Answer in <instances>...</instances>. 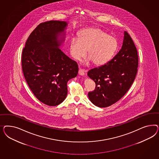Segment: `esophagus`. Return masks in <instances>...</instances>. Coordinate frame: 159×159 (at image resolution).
Instances as JSON below:
<instances>
[{
  "instance_id": "esophagus-1",
  "label": "esophagus",
  "mask_w": 159,
  "mask_h": 159,
  "mask_svg": "<svg viewBox=\"0 0 159 159\" xmlns=\"http://www.w3.org/2000/svg\"><path fill=\"white\" fill-rule=\"evenodd\" d=\"M85 72H86V70H84V69H79V75H80V76H84Z\"/></svg>"
}]
</instances>
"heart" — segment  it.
Returning <instances> with one entry per match:
<instances>
[{
	"mask_svg": "<svg viewBox=\"0 0 159 159\" xmlns=\"http://www.w3.org/2000/svg\"><path fill=\"white\" fill-rule=\"evenodd\" d=\"M78 36V39L70 40L69 52L75 60L80 61L88 51L86 64L92 61L97 66L105 65L114 57L118 48L116 39L100 28L84 29Z\"/></svg>",
	"mask_w": 159,
	"mask_h": 159,
	"instance_id": "b5f03b06",
	"label": "heart"
}]
</instances>
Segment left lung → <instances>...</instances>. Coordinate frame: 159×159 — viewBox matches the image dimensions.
Here are the masks:
<instances>
[{"mask_svg":"<svg viewBox=\"0 0 159 159\" xmlns=\"http://www.w3.org/2000/svg\"><path fill=\"white\" fill-rule=\"evenodd\" d=\"M138 55L130 35L124 31L121 49L108 62L90 70L87 75L96 83L88 97L98 107L111 106L128 91L138 71Z\"/></svg>","mask_w":159,"mask_h":159,"instance_id":"obj_1","label":"left lung"}]
</instances>
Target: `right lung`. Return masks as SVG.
Masks as SVG:
<instances>
[{
	"label": "right lung",
	"mask_w": 159,
	"mask_h": 159,
	"mask_svg": "<svg viewBox=\"0 0 159 159\" xmlns=\"http://www.w3.org/2000/svg\"><path fill=\"white\" fill-rule=\"evenodd\" d=\"M68 23L52 20L39 24L30 35L22 53V69L37 99L58 106L67 94V83L78 73L77 63L61 50Z\"/></svg>",
	"instance_id": "obj_1"
}]
</instances>
